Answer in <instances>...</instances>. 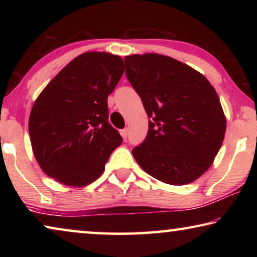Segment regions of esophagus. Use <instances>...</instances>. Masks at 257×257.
Returning a JSON list of instances; mask_svg holds the SVG:
<instances>
[{
  "label": "esophagus",
  "mask_w": 257,
  "mask_h": 257,
  "mask_svg": "<svg viewBox=\"0 0 257 257\" xmlns=\"http://www.w3.org/2000/svg\"><path fill=\"white\" fill-rule=\"evenodd\" d=\"M128 133H129V129L128 128H124V129L121 130V136H122L123 139H125V138L128 137Z\"/></svg>",
  "instance_id": "34e87169"
}]
</instances>
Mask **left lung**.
Listing matches in <instances>:
<instances>
[{
	"mask_svg": "<svg viewBox=\"0 0 257 257\" xmlns=\"http://www.w3.org/2000/svg\"><path fill=\"white\" fill-rule=\"evenodd\" d=\"M125 75L151 119L145 141L133 150L146 173L187 185L211 167L227 121L215 89L202 73L170 56L124 58Z\"/></svg>",
	"mask_w": 257,
	"mask_h": 257,
	"instance_id": "obj_1",
	"label": "left lung"
}]
</instances>
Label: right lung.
<instances>
[{
	"label": "right lung",
	"instance_id": "obj_1",
	"mask_svg": "<svg viewBox=\"0 0 257 257\" xmlns=\"http://www.w3.org/2000/svg\"><path fill=\"white\" fill-rule=\"evenodd\" d=\"M123 71L120 56L87 52L68 63L35 101L28 124L33 152L55 181L92 184L122 143L107 121V96Z\"/></svg>",
	"mask_w": 257,
	"mask_h": 257
}]
</instances>
